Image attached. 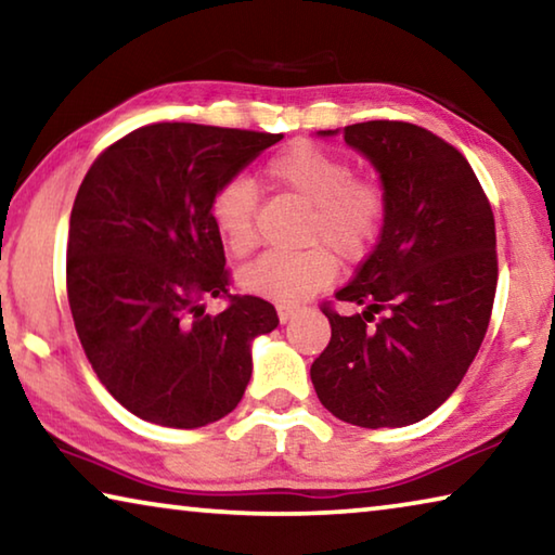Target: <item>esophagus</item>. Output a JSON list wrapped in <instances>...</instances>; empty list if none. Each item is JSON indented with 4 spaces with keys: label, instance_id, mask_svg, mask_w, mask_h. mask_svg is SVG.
Masks as SVG:
<instances>
[{
    "label": "esophagus",
    "instance_id": "34e87169",
    "mask_svg": "<svg viewBox=\"0 0 555 555\" xmlns=\"http://www.w3.org/2000/svg\"><path fill=\"white\" fill-rule=\"evenodd\" d=\"M276 313H279V321H281V323H288L291 318L296 315V308H294V306H286V304H279V306H276Z\"/></svg>",
    "mask_w": 555,
    "mask_h": 555
}]
</instances>
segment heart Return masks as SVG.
I'll list each match as a JSON object with an SVG mask.
<instances>
[{
  "label": "heart",
  "instance_id": "b5f03b06",
  "mask_svg": "<svg viewBox=\"0 0 555 555\" xmlns=\"http://www.w3.org/2000/svg\"><path fill=\"white\" fill-rule=\"evenodd\" d=\"M264 173L276 185L313 205L306 240L323 242L304 251H267L240 271L247 294L298 304L327 286L337 261L360 259L382 230L387 212L384 188L372 178L352 176L345 156L313 142H294L269 158ZM257 188L249 178H232L218 188L210 203V222L234 257L257 247Z\"/></svg>",
  "mask_w": 555,
  "mask_h": 555
}]
</instances>
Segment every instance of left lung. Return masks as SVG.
Here are the masks:
<instances>
[{
	"instance_id": "8db88e82",
	"label": "left lung",
	"mask_w": 555,
	"mask_h": 555,
	"mask_svg": "<svg viewBox=\"0 0 555 555\" xmlns=\"http://www.w3.org/2000/svg\"><path fill=\"white\" fill-rule=\"evenodd\" d=\"M343 139L379 173L387 212L377 247L335 294L364 311L323 308L333 335L311 379L345 424L399 428L434 413L480 350L496 291L494 215L467 158L434 131L374 119Z\"/></svg>"
}]
</instances>
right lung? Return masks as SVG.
Instances as JSON below:
<instances>
[{
	"label": "right lung",
	"mask_w": 555,
	"mask_h": 555,
	"mask_svg": "<svg viewBox=\"0 0 555 555\" xmlns=\"http://www.w3.org/2000/svg\"><path fill=\"white\" fill-rule=\"evenodd\" d=\"M281 139L158 121L105 149L82 178L65 261L75 331L107 391L149 424L228 416L251 377V343L279 325L269 300L230 294L210 203ZM208 295L231 306L205 314Z\"/></svg>",
	"instance_id": "right-lung-1"
}]
</instances>
